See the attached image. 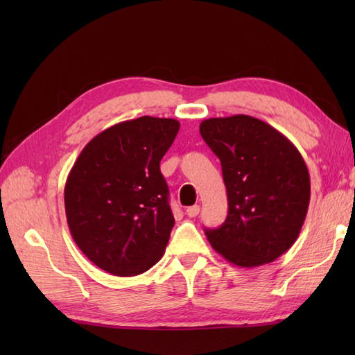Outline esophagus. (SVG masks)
Wrapping results in <instances>:
<instances>
[{
  "mask_svg": "<svg viewBox=\"0 0 355 355\" xmlns=\"http://www.w3.org/2000/svg\"><path fill=\"white\" fill-rule=\"evenodd\" d=\"M198 214H200V206H191V207L186 209V215L191 216V218L197 216Z\"/></svg>",
  "mask_w": 355,
  "mask_h": 355,
  "instance_id": "34e87169",
  "label": "esophagus"
}]
</instances>
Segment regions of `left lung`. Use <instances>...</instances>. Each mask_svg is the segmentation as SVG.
<instances>
[{"instance_id": "left-lung-1", "label": "left lung", "mask_w": 355, "mask_h": 355, "mask_svg": "<svg viewBox=\"0 0 355 355\" xmlns=\"http://www.w3.org/2000/svg\"><path fill=\"white\" fill-rule=\"evenodd\" d=\"M201 137L220 158L229 212L206 229L215 252L238 267L273 262L296 243L310 205V173L297 148L273 126L236 114L202 120Z\"/></svg>"}]
</instances>
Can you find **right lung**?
I'll return each mask as SVG.
<instances>
[{
    "mask_svg": "<svg viewBox=\"0 0 355 355\" xmlns=\"http://www.w3.org/2000/svg\"><path fill=\"white\" fill-rule=\"evenodd\" d=\"M175 119L143 116L110 126L82 149L64 191L74 243L94 266L135 276L160 261L175 224L160 160Z\"/></svg>",
    "mask_w": 355,
    "mask_h": 355,
    "instance_id": "obj_1",
    "label": "right lung"
}]
</instances>
